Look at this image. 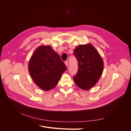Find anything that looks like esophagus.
I'll use <instances>...</instances> for the list:
<instances>
[{
    "mask_svg": "<svg viewBox=\"0 0 131 131\" xmlns=\"http://www.w3.org/2000/svg\"><path fill=\"white\" fill-rule=\"evenodd\" d=\"M64 63H65V64H66V67H68V62H67V61H66V62H64Z\"/></svg>",
    "mask_w": 131,
    "mask_h": 131,
    "instance_id": "esophagus-1",
    "label": "esophagus"
}]
</instances>
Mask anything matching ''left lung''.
I'll use <instances>...</instances> for the list:
<instances>
[{"mask_svg":"<svg viewBox=\"0 0 131 131\" xmlns=\"http://www.w3.org/2000/svg\"><path fill=\"white\" fill-rule=\"evenodd\" d=\"M74 51L79 68L73 80L79 88L88 90L96 84L101 77L104 68L103 61L91 43L79 45Z\"/></svg>","mask_w":131,"mask_h":131,"instance_id":"8db88e82","label":"left lung"}]
</instances>
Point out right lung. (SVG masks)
<instances>
[{"label":"right lung","mask_w":131,"mask_h":131,"mask_svg":"<svg viewBox=\"0 0 131 131\" xmlns=\"http://www.w3.org/2000/svg\"><path fill=\"white\" fill-rule=\"evenodd\" d=\"M66 69L60 56L50 45L39 46L31 56L28 64L31 79L43 91L53 89Z\"/></svg>","instance_id":"right-lung-1"}]
</instances>
